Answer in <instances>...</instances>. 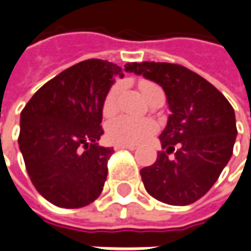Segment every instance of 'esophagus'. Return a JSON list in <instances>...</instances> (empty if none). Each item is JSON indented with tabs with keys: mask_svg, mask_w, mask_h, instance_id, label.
Instances as JSON below:
<instances>
[{
	"mask_svg": "<svg viewBox=\"0 0 251 251\" xmlns=\"http://www.w3.org/2000/svg\"><path fill=\"white\" fill-rule=\"evenodd\" d=\"M116 150H120V149H128V150H135L136 146L134 145H115Z\"/></svg>",
	"mask_w": 251,
	"mask_h": 251,
	"instance_id": "obj_1",
	"label": "esophagus"
}]
</instances>
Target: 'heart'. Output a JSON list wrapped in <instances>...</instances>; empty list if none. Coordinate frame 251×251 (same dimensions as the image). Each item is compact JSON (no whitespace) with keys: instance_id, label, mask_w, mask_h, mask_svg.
Instances as JSON below:
<instances>
[{"instance_id":"obj_1","label":"heart","mask_w":251,"mask_h":251,"mask_svg":"<svg viewBox=\"0 0 251 251\" xmlns=\"http://www.w3.org/2000/svg\"><path fill=\"white\" fill-rule=\"evenodd\" d=\"M139 90L149 103L157 97L164 96V91L158 84L149 80L139 82ZM117 86H112L108 90L102 102L103 116L115 115L117 110ZM157 131V124L149 119H135L131 116H119L108 123L106 135L112 142L117 145H139L145 142Z\"/></svg>"}]
</instances>
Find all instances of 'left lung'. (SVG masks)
<instances>
[{
  "label": "left lung",
  "mask_w": 251,
  "mask_h": 251,
  "mask_svg": "<svg viewBox=\"0 0 251 251\" xmlns=\"http://www.w3.org/2000/svg\"><path fill=\"white\" fill-rule=\"evenodd\" d=\"M126 70L158 83L172 112L160 135L162 150L153 165L141 169L146 191L175 206L198 201L232 155L238 134L234 108L213 84L179 64L131 63Z\"/></svg>",
  "instance_id": "left-lung-1"
}]
</instances>
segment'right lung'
Wrapping results in <instances>:
<instances>
[{"label":"right lung","instance_id":"add662e5","mask_svg":"<svg viewBox=\"0 0 251 251\" xmlns=\"http://www.w3.org/2000/svg\"><path fill=\"white\" fill-rule=\"evenodd\" d=\"M122 68L91 58L45 83L20 113L19 148L36 191L60 208L100 197L113 148L98 146L102 102Z\"/></svg>","mask_w":251,"mask_h":251}]
</instances>
